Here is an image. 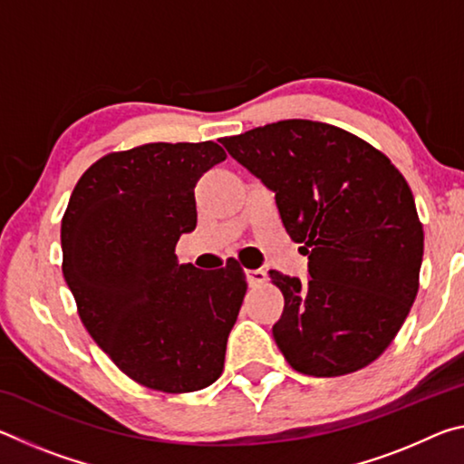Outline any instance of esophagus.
Masks as SVG:
<instances>
[{
    "instance_id": "esophagus-1",
    "label": "esophagus",
    "mask_w": 464,
    "mask_h": 464,
    "mask_svg": "<svg viewBox=\"0 0 464 464\" xmlns=\"http://www.w3.org/2000/svg\"><path fill=\"white\" fill-rule=\"evenodd\" d=\"M246 276H247V285H249L251 288L262 286L264 282L268 280V274H266L264 270H247Z\"/></svg>"
}]
</instances>
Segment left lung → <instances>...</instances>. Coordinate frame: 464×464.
<instances>
[{
	"mask_svg": "<svg viewBox=\"0 0 464 464\" xmlns=\"http://www.w3.org/2000/svg\"><path fill=\"white\" fill-rule=\"evenodd\" d=\"M276 194L309 282L270 270L285 296L272 327L296 372L342 376L395 340L420 288L423 227L410 184L379 149L325 122L278 121L221 139Z\"/></svg>",
	"mask_w": 464,
	"mask_h": 464,
	"instance_id": "obj_1",
	"label": "left lung"
}]
</instances>
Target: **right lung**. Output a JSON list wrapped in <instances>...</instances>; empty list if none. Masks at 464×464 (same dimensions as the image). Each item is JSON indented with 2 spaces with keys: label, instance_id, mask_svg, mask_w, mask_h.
<instances>
[{
  "label": "right lung",
  "instance_id": "right-lung-1",
  "mask_svg": "<svg viewBox=\"0 0 464 464\" xmlns=\"http://www.w3.org/2000/svg\"><path fill=\"white\" fill-rule=\"evenodd\" d=\"M225 157L213 140L112 151L83 171L63 215V276L82 324L147 389L194 392L223 372L246 274L235 257L210 272L179 266L176 243L196 229V182Z\"/></svg>",
  "mask_w": 464,
  "mask_h": 464
}]
</instances>
